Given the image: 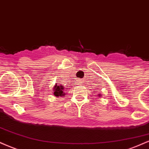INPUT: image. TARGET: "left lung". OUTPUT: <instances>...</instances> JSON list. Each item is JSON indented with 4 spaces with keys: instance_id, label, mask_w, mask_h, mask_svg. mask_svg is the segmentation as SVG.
<instances>
[{
    "instance_id": "left-lung-1",
    "label": "left lung",
    "mask_w": 149,
    "mask_h": 149,
    "mask_svg": "<svg viewBox=\"0 0 149 149\" xmlns=\"http://www.w3.org/2000/svg\"><path fill=\"white\" fill-rule=\"evenodd\" d=\"M101 94H99L98 95V96H101Z\"/></svg>"
}]
</instances>
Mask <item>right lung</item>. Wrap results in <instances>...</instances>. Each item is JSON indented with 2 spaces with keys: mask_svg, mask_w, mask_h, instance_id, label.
<instances>
[{
  "mask_svg": "<svg viewBox=\"0 0 149 149\" xmlns=\"http://www.w3.org/2000/svg\"><path fill=\"white\" fill-rule=\"evenodd\" d=\"M64 86L62 85H57L55 84L54 87H53V94L56 97H60V96H64V95H66L64 93Z\"/></svg>",
  "mask_w": 149,
  "mask_h": 149,
  "instance_id": "add662e5",
  "label": "right lung"
}]
</instances>
